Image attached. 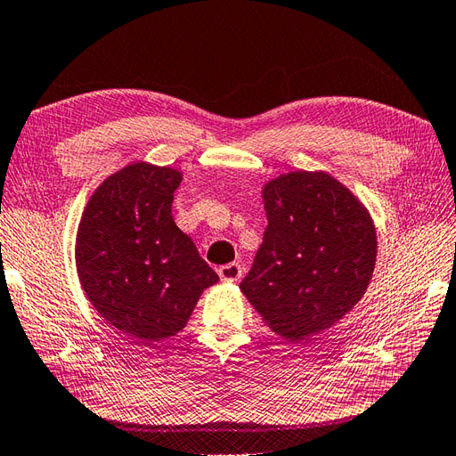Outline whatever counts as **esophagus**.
Listing matches in <instances>:
<instances>
[{
    "label": "esophagus",
    "mask_w": 456,
    "mask_h": 456,
    "mask_svg": "<svg viewBox=\"0 0 456 456\" xmlns=\"http://www.w3.org/2000/svg\"><path fill=\"white\" fill-rule=\"evenodd\" d=\"M217 273H219V278L224 280V281L232 283V281H239V280H240L242 268L239 266L237 262H232V264H225V266H221V268L217 270Z\"/></svg>",
    "instance_id": "obj_1"
}]
</instances>
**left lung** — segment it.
I'll use <instances>...</instances> for the list:
<instances>
[{
    "label": "left lung",
    "mask_w": 456,
    "mask_h": 456,
    "mask_svg": "<svg viewBox=\"0 0 456 456\" xmlns=\"http://www.w3.org/2000/svg\"><path fill=\"white\" fill-rule=\"evenodd\" d=\"M262 200L268 227L239 288L283 340H309L365 295L377 262L373 217L324 171L272 178Z\"/></svg>",
    "instance_id": "left-lung-1"
}]
</instances>
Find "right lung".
<instances>
[{
  "label": "right lung",
  "instance_id": "add662e5",
  "mask_svg": "<svg viewBox=\"0 0 456 456\" xmlns=\"http://www.w3.org/2000/svg\"><path fill=\"white\" fill-rule=\"evenodd\" d=\"M183 173L134 161L94 190L77 227L79 283L104 321L135 344L176 336L219 281L171 216Z\"/></svg>",
  "mask_w": 456,
  "mask_h": 456
}]
</instances>
